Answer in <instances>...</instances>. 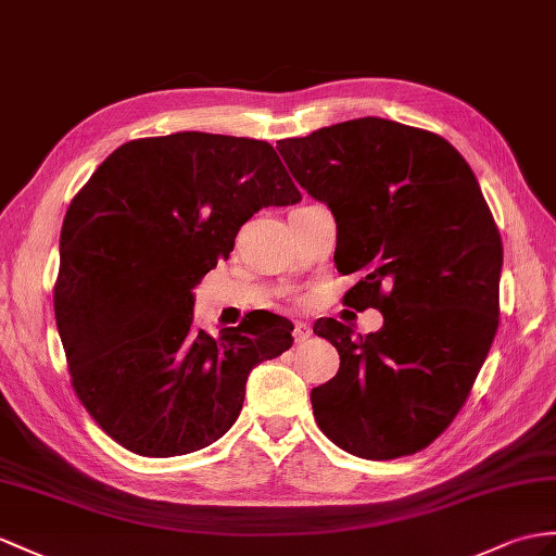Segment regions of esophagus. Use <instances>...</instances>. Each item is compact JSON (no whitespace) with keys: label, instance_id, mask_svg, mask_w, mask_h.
I'll list each match as a JSON object with an SVG mask.
<instances>
[{"label":"esophagus","instance_id":"34e87169","mask_svg":"<svg viewBox=\"0 0 556 556\" xmlns=\"http://www.w3.org/2000/svg\"><path fill=\"white\" fill-rule=\"evenodd\" d=\"M292 334H294V342H296V344L306 342L308 337H311V325H308V323H302V320H296Z\"/></svg>","mask_w":556,"mask_h":556}]
</instances>
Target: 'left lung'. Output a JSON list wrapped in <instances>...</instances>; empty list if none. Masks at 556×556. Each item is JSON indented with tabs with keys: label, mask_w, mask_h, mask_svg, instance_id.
I'll list each match as a JSON object with an SVG mask.
<instances>
[{
	"label": "left lung",
	"mask_w": 556,
	"mask_h": 556,
	"mask_svg": "<svg viewBox=\"0 0 556 556\" xmlns=\"http://www.w3.org/2000/svg\"><path fill=\"white\" fill-rule=\"evenodd\" d=\"M278 153L330 207L337 270L361 274L344 302L384 318L370 334L314 325L340 354L311 391L316 422L365 459L422 451L465 405L497 330L503 242L477 176L439 134L382 117L282 139Z\"/></svg>",
	"instance_id": "left-lung-1"
}]
</instances>
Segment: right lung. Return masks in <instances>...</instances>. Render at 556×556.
I'll use <instances>...</instances> for the list:
<instances>
[{
	"mask_svg": "<svg viewBox=\"0 0 556 556\" xmlns=\"http://www.w3.org/2000/svg\"><path fill=\"white\" fill-rule=\"evenodd\" d=\"M302 195L266 141L205 131L137 139L65 212L53 288L77 399L146 457L186 455L238 419L254 365L292 346V323L252 311L219 340L193 325V288L254 212Z\"/></svg>",
	"mask_w": 556,
	"mask_h": 556,
	"instance_id": "obj_1",
	"label": "right lung"
}]
</instances>
